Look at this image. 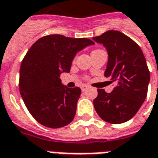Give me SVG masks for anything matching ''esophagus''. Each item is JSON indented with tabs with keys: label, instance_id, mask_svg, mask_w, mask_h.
I'll list each match as a JSON object with an SVG mask.
<instances>
[{
	"label": "esophagus",
	"instance_id": "esophagus-1",
	"mask_svg": "<svg viewBox=\"0 0 158 158\" xmlns=\"http://www.w3.org/2000/svg\"><path fill=\"white\" fill-rule=\"evenodd\" d=\"M87 89H88V86H87V85H82V86H81V90H82L83 92H85Z\"/></svg>",
	"mask_w": 158,
	"mask_h": 158
}]
</instances>
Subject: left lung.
Wrapping results in <instances>:
<instances>
[{"label": "left lung", "mask_w": 158, "mask_h": 158, "mask_svg": "<svg viewBox=\"0 0 158 158\" xmlns=\"http://www.w3.org/2000/svg\"><path fill=\"white\" fill-rule=\"evenodd\" d=\"M108 52L105 77L116 84L110 93L98 89L94 100L97 114L103 121L121 124L131 120L148 94L150 73L141 48L122 32L110 30L92 38Z\"/></svg>", "instance_id": "left-lung-1"}]
</instances>
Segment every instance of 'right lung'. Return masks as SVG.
<instances>
[{
  "label": "right lung",
  "instance_id": "1",
  "mask_svg": "<svg viewBox=\"0 0 158 158\" xmlns=\"http://www.w3.org/2000/svg\"><path fill=\"white\" fill-rule=\"evenodd\" d=\"M94 44L88 38L53 34L41 37L27 52L20 69V93L43 126L60 128L73 120L81 89L63 85L60 74L69 73L77 52Z\"/></svg>",
  "mask_w": 158,
  "mask_h": 158
}]
</instances>
